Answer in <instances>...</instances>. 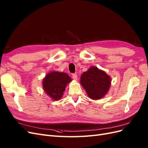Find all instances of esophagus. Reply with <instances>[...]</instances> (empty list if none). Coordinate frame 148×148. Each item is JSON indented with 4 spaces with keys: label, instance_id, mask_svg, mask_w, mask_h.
Wrapping results in <instances>:
<instances>
[{
    "label": "esophagus",
    "instance_id": "1",
    "mask_svg": "<svg viewBox=\"0 0 148 148\" xmlns=\"http://www.w3.org/2000/svg\"><path fill=\"white\" fill-rule=\"evenodd\" d=\"M72 77H73V78L74 79H77L78 76H77V75L76 74V73H73V74H72Z\"/></svg>",
    "mask_w": 148,
    "mask_h": 148
}]
</instances>
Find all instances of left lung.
Listing matches in <instances>:
<instances>
[{"label":"left lung","mask_w":148,"mask_h":148,"mask_svg":"<svg viewBox=\"0 0 148 148\" xmlns=\"http://www.w3.org/2000/svg\"><path fill=\"white\" fill-rule=\"evenodd\" d=\"M111 79L104 71L93 66L81 76L80 83L92 99L97 100L104 97L108 92Z\"/></svg>","instance_id":"8db88e82"}]
</instances>
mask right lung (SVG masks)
<instances>
[{"label": "right lung", "instance_id": "right-lung-1", "mask_svg": "<svg viewBox=\"0 0 148 148\" xmlns=\"http://www.w3.org/2000/svg\"><path fill=\"white\" fill-rule=\"evenodd\" d=\"M71 81L69 75L59 71L48 73L43 79L44 91L53 100H59L63 96L66 84Z\"/></svg>", "mask_w": 148, "mask_h": 148}]
</instances>
